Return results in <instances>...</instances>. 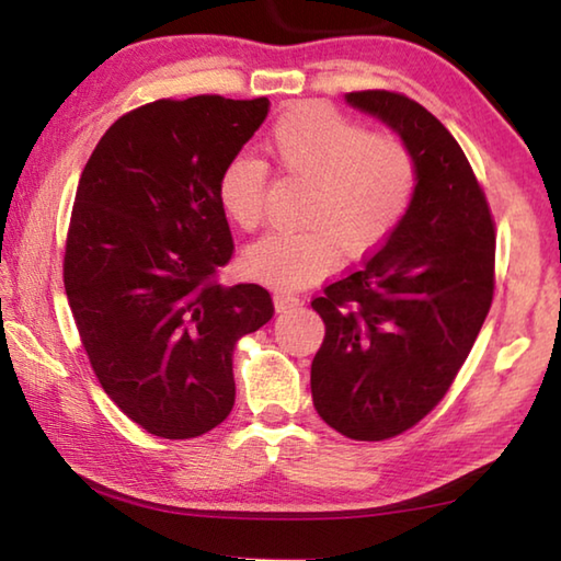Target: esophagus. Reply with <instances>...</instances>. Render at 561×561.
Here are the masks:
<instances>
[{
  "instance_id": "obj_1",
  "label": "esophagus",
  "mask_w": 561,
  "mask_h": 561,
  "mask_svg": "<svg viewBox=\"0 0 561 561\" xmlns=\"http://www.w3.org/2000/svg\"><path fill=\"white\" fill-rule=\"evenodd\" d=\"M297 307H301V299L297 297V294H291V291L274 294V309H277V311H291Z\"/></svg>"
}]
</instances>
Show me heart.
Wrapping results in <instances>:
<instances>
[{
	"instance_id": "1",
	"label": "heart",
	"mask_w": 561,
	"mask_h": 561,
	"mask_svg": "<svg viewBox=\"0 0 561 561\" xmlns=\"http://www.w3.org/2000/svg\"><path fill=\"white\" fill-rule=\"evenodd\" d=\"M282 173L309 183L297 232L252 244L244 264L277 287H304L336 267L339 254L371 252L403 220L417 187L411 146L393 133H368L324 106H304L274 123L267 140ZM225 213L247 232L267 215V163L240 153L220 175Z\"/></svg>"
}]
</instances>
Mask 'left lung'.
I'll return each mask as SVG.
<instances>
[{"label":"left lung","mask_w":561,"mask_h":561,"mask_svg":"<svg viewBox=\"0 0 561 561\" xmlns=\"http://www.w3.org/2000/svg\"><path fill=\"white\" fill-rule=\"evenodd\" d=\"M346 101L411 146L417 187L381 250L311 299L327 327L311 398L346 438L388 440L443 401L485 324L495 220L458 140L431 111L381 89Z\"/></svg>","instance_id":"1"}]
</instances>
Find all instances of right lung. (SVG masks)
Here are the masks:
<instances>
[{
  "instance_id": "add662e5",
  "label": "right lung",
  "mask_w": 561,
  "mask_h": 561,
  "mask_svg": "<svg viewBox=\"0 0 561 561\" xmlns=\"http://www.w3.org/2000/svg\"><path fill=\"white\" fill-rule=\"evenodd\" d=\"M267 111L264 96L213 93L146 103L81 173L66 297L101 388L158 438H197L230 415L237 341L274 317L260 284H220L234 254L220 175Z\"/></svg>"
}]
</instances>
